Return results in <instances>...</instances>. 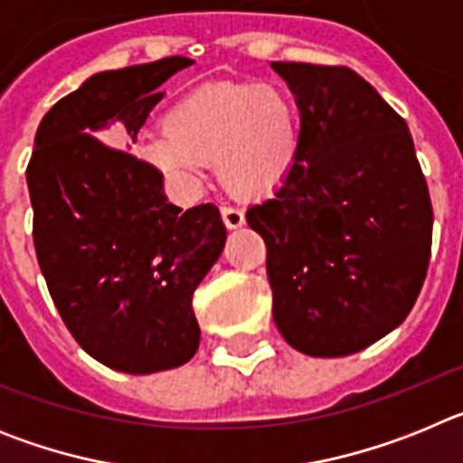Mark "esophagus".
<instances>
[{"mask_svg": "<svg viewBox=\"0 0 463 463\" xmlns=\"http://www.w3.org/2000/svg\"><path fill=\"white\" fill-rule=\"evenodd\" d=\"M222 222L227 229H239L245 224V213L241 208H232V206H222Z\"/></svg>", "mask_w": 463, "mask_h": 463, "instance_id": "obj_1", "label": "esophagus"}]
</instances>
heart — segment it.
Segmentation results:
<instances>
[{
  "label": "heart",
  "instance_id": "heart-1",
  "mask_svg": "<svg viewBox=\"0 0 463 463\" xmlns=\"http://www.w3.org/2000/svg\"><path fill=\"white\" fill-rule=\"evenodd\" d=\"M165 132L143 134L138 157L183 199L202 192L208 165L243 199L288 181L301 148L297 104L271 83L224 80L183 94L166 109Z\"/></svg>",
  "mask_w": 463,
  "mask_h": 463
}]
</instances>
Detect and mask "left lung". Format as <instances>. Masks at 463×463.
Segmentation results:
<instances>
[{
    "mask_svg": "<svg viewBox=\"0 0 463 463\" xmlns=\"http://www.w3.org/2000/svg\"><path fill=\"white\" fill-rule=\"evenodd\" d=\"M301 118L288 181L245 220L267 243L273 320L310 357H345L406 320L433 211L406 120L347 67L273 62Z\"/></svg>",
    "mask_w": 463,
    "mask_h": 463,
    "instance_id": "obj_1",
    "label": "left lung"
}]
</instances>
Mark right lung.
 <instances>
[{
	"mask_svg": "<svg viewBox=\"0 0 463 463\" xmlns=\"http://www.w3.org/2000/svg\"><path fill=\"white\" fill-rule=\"evenodd\" d=\"M190 57L94 73L48 110L27 165L36 260L71 336L122 373L183 366L199 347L192 294L222 255L213 203H169L165 183L120 148ZM106 136L118 149L96 138Z\"/></svg>",
	"mask_w": 463,
	"mask_h": 463,
	"instance_id": "right-lung-1",
	"label": "right lung"
}]
</instances>
